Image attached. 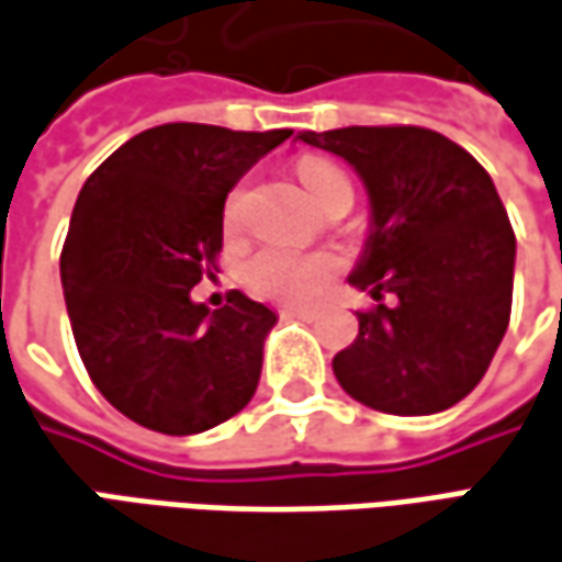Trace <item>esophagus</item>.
I'll return each instance as SVG.
<instances>
[{
	"instance_id": "1",
	"label": "esophagus",
	"mask_w": 562,
	"mask_h": 562,
	"mask_svg": "<svg viewBox=\"0 0 562 562\" xmlns=\"http://www.w3.org/2000/svg\"><path fill=\"white\" fill-rule=\"evenodd\" d=\"M282 316H297V319H307L311 323V319H316V311H311V307H285Z\"/></svg>"
}]
</instances>
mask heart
Instances as JSON below:
<instances>
[{"mask_svg": "<svg viewBox=\"0 0 562 562\" xmlns=\"http://www.w3.org/2000/svg\"><path fill=\"white\" fill-rule=\"evenodd\" d=\"M297 178L307 187L313 200L326 205L341 193H350L347 175L331 159L323 156H301L297 159ZM243 200H246V187H233L224 200V227L236 231L239 217H243ZM341 258L331 251H297L289 246H265L251 255L243 267V282L251 295L267 297V301H280V304H307L319 295L329 280L338 273Z\"/></svg>", "mask_w": 562, "mask_h": 562, "instance_id": "heart-1", "label": "heart"}]
</instances>
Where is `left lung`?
<instances>
[{
  "mask_svg": "<svg viewBox=\"0 0 562 562\" xmlns=\"http://www.w3.org/2000/svg\"><path fill=\"white\" fill-rule=\"evenodd\" d=\"M297 140L347 159L372 202L350 282L375 307L357 313L360 335L331 360L338 384L391 415L456 406L486 375L514 297L517 239L490 171L422 125H350Z\"/></svg>",
  "mask_w": 562,
  "mask_h": 562,
  "instance_id": "obj_1",
  "label": "left lung"
}]
</instances>
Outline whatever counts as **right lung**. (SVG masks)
I'll return each mask as SVG.
<instances>
[{"instance_id": "add662e5", "label": "right lung", "mask_w": 562, "mask_h": 562, "mask_svg": "<svg viewBox=\"0 0 562 562\" xmlns=\"http://www.w3.org/2000/svg\"><path fill=\"white\" fill-rule=\"evenodd\" d=\"M292 128L166 122L125 140L79 190L60 251L72 338L104 400L135 425L200 434L246 409L277 313L243 292L209 311L224 200Z\"/></svg>"}]
</instances>
